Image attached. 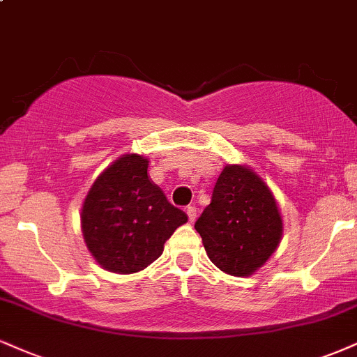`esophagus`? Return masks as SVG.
Wrapping results in <instances>:
<instances>
[{
  "label": "esophagus",
  "mask_w": 357,
  "mask_h": 357,
  "mask_svg": "<svg viewBox=\"0 0 357 357\" xmlns=\"http://www.w3.org/2000/svg\"><path fill=\"white\" fill-rule=\"evenodd\" d=\"M186 213H188V218H190V222H195L196 221V208H195V206H188Z\"/></svg>",
  "instance_id": "esophagus-1"
}]
</instances>
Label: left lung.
<instances>
[{
    "label": "left lung",
    "instance_id": "obj_1",
    "mask_svg": "<svg viewBox=\"0 0 357 357\" xmlns=\"http://www.w3.org/2000/svg\"><path fill=\"white\" fill-rule=\"evenodd\" d=\"M196 231L214 266L231 276H251L276 251L282 220L271 190L246 166L227 165Z\"/></svg>",
    "mask_w": 357,
    "mask_h": 357
}]
</instances>
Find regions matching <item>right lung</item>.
<instances>
[{"label":"right lung","mask_w":357,"mask_h":357,"mask_svg":"<svg viewBox=\"0 0 357 357\" xmlns=\"http://www.w3.org/2000/svg\"><path fill=\"white\" fill-rule=\"evenodd\" d=\"M148 160L123 154L93 183L81 211L83 238L102 269L132 274L162 255L188 221L148 176Z\"/></svg>","instance_id":"obj_1"}]
</instances>
